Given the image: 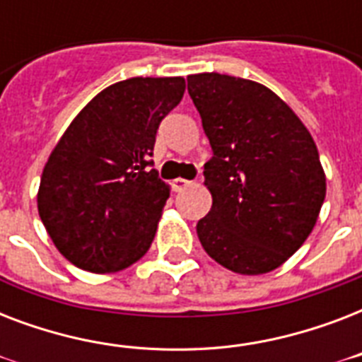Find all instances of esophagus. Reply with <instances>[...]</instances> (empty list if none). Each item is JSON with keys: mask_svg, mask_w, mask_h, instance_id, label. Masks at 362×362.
Listing matches in <instances>:
<instances>
[{"mask_svg": "<svg viewBox=\"0 0 362 362\" xmlns=\"http://www.w3.org/2000/svg\"><path fill=\"white\" fill-rule=\"evenodd\" d=\"M189 184H192V182L186 180V178H176V180H173L170 186H173V192H182V189H186Z\"/></svg>", "mask_w": 362, "mask_h": 362, "instance_id": "esophagus-1", "label": "esophagus"}]
</instances>
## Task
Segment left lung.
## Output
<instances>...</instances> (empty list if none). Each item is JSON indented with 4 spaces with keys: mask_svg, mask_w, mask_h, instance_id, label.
Returning <instances> with one entry per match:
<instances>
[{
    "mask_svg": "<svg viewBox=\"0 0 362 362\" xmlns=\"http://www.w3.org/2000/svg\"><path fill=\"white\" fill-rule=\"evenodd\" d=\"M187 92L214 150L204 165L212 209L197 223L204 252L244 276L278 269L320 218L327 178L314 139L272 90L199 73Z\"/></svg>",
    "mask_w": 362,
    "mask_h": 362,
    "instance_id": "1",
    "label": "left lung"
}]
</instances>
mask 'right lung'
Wrapping results in <instances>:
<instances>
[{
    "instance_id": "right-lung-1",
    "label": "right lung",
    "mask_w": 362,
    "mask_h": 362,
    "mask_svg": "<svg viewBox=\"0 0 362 362\" xmlns=\"http://www.w3.org/2000/svg\"><path fill=\"white\" fill-rule=\"evenodd\" d=\"M184 92L182 76H133L99 92L65 129L42 169L37 209L69 263L112 274L150 250L170 193L150 156Z\"/></svg>"
}]
</instances>
